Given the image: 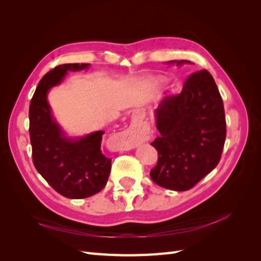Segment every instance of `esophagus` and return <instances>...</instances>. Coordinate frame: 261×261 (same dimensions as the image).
Here are the masks:
<instances>
[{
    "mask_svg": "<svg viewBox=\"0 0 261 261\" xmlns=\"http://www.w3.org/2000/svg\"><path fill=\"white\" fill-rule=\"evenodd\" d=\"M122 139L120 141V147L122 150H130L135 147V144L133 143L128 134H122Z\"/></svg>",
    "mask_w": 261,
    "mask_h": 261,
    "instance_id": "obj_1",
    "label": "esophagus"
}]
</instances>
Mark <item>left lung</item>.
I'll use <instances>...</instances> for the list:
<instances>
[{
    "label": "left lung",
    "mask_w": 261,
    "mask_h": 261,
    "mask_svg": "<svg viewBox=\"0 0 261 261\" xmlns=\"http://www.w3.org/2000/svg\"><path fill=\"white\" fill-rule=\"evenodd\" d=\"M177 66L189 61H170ZM158 136L151 144L158 162L150 171L156 185L184 192L215 169L223 151L226 122L223 101L207 69L188 75L183 89L155 110Z\"/></svg>",
    "instance_id": "1"
}]
</instances>
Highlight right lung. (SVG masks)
Masks as SVG:
<instances>
[{
    "instance_id": "obj_1",
    "label": "right lung",
    "mask_w": 261,
    "mask_h": 261,
    "mask_svg": "<svg viewBox=\"0 0 261 261\" xmlns=\"http://www.w3.org/2000/svg\"><path fill=\"white\" fill-rule=\"evenodd\" d=\"M89 67L85 63L62 64L39 82L29 106V135L35 168L60 195L83 199L99 193L111 172V159L101 151L103 132L69 139L54 121L46 94L59 85L67 70Z\"/></svg>"
}]
</instances>
